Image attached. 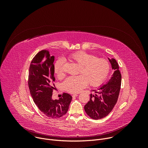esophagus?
Wrapping results in <instances>:
<instances>
[{
	"instance_id": "esophagus-1",
	"label": "esophagus",
	"mask_w": 148,
	"mask_h": 148,
	"mask_svg": "<svg viewBox=\"0 0 148 148\" xmlns=\"http://www.w3.org/2000/svg\"><path fill=\"white\" fill-rule=\"evenodd\" d=\"M77 96H78V94H73V95H72L73 97H77Z\"/></svg>"
}]
</instances>
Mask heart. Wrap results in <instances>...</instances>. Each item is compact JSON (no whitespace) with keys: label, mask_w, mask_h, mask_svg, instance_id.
Segmentation results:
<instances>
[{"label":"heart","mask_w":148,"mask_h":148,"mask_svg":"<svg viewBox=\"0 0 148 148\" xmlns=\"http://www.w3.org/2000/svg\"><path fill=\"white\" fill-rule=\"evenodd\" d=\"M70 59L79 65L78 74H81L67 78L63 83V87L68 92L77 93L87 85L96 86L107 77L110 71L109 62L103 58L84 51L77 52L70 57ZM63 61L58 60L54 64V70L58 77L64 76Z\"/></svg>","instance_id":"obj_1"}]
</instances>
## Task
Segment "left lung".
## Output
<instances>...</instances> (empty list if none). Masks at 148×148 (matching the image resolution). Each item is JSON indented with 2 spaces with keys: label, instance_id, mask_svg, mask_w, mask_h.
Masks as SVG:
<instances>
[{
  "label": "left lung",
  "instance_id": "left-lung-1",
  "mask_svg": "<svg viewBox=\"0 0 148 148\" xmlns=\"http://www.w3.org/2000/svg\"><path fill=\"white\" fill-rule=\"evenodd\" d=\"M114 73L110 79L90 95V101L84 106L87 114L94 119H99L107 116L116 104L121 85V74L119 66L115 58H108Z\"/></svg>",
  "mask_w": 148,
  "mask_h": 148
}]
</instances>
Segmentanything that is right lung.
I'll return each instance as SVG.
<instances>
[{"instance_id": "obj_1", "label": "right lung", "mask_w": 148, "mask_h": 148, "mask_svg": "<svg viewBox=\"0 0 148 148\" xmlns=\"http://www.w3.org/2000/svg\"><path fill=\"white\" fill-rule=\"evenodd\" d=\"M54 56L50 51L42 50L33 58L29 68V87L37 107L46 116L57 119L68 111L72 97L64 93L58 99H53L54 89Z\"/></svg>"}]
</instances>
